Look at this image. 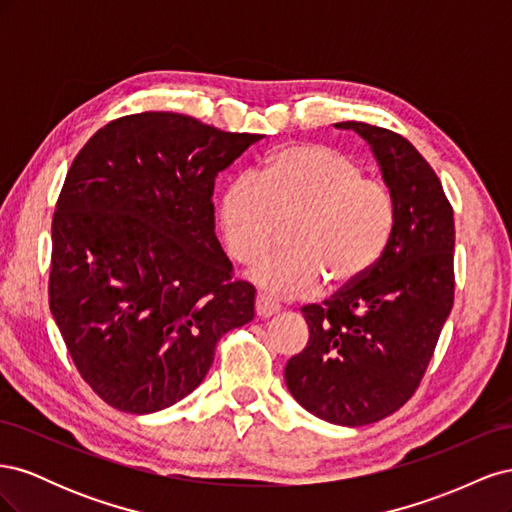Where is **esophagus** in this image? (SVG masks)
<instances>
[{
    "instance_id": "34e87169",
    "label": "esophagus",
    "mask_w": 512,
    "mask_h": 512,
    "mask_svg": "<svg viewBox=\"0 0 512 512\" xmlns=\"http://www.w3.org/2000/svg\"><path fill=\"white\" fill-rule=\"evenodd\" d=\"M277 312H280V305L273 303L271 299H267L265 294H258V297H256V314L260 318H271Z\"/></svg>"
}]
</instances>
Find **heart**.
<instances>
[{
	"label": "heart",
	"instance_id": "heart-1",
	"mask_svg": "<svg viewBox=\"0 0 512 512\" xmlns=\"http://www.w3.org/2000/svg\"><path fill=\"white\" fill-rule=\"evenodd\" d=\"M290 224V250L258 260L250 280L273 297H307L359 284L378 265L395 228L391 190L363 166L327 145L275 151L262 175L232 179L220 203L226 250L256 260Z\"/></svg>",
	"mask_w": 512,
	"mask_h": 512
}]
</instances>
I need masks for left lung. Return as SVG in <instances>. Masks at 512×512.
<instances>
[{"instance_id":"8db88e82","label":"left lung","mask_w":512,"mask_h":512,"mask_svg":"<svg viewBox=\"0 0 512 512\" xmlns=\"http://www.w3.org/2000/svg\"><path fill=\"white\" fill-rule=\"evenodd\" d=\"M335 128L371 147L395 200V228L359 284L301 309L309 339L284 380L307 412L361 427L404 406L431 361L453 309L455 222L438 175L404 136L363 121Z\"/></svg>"}]
</instances>
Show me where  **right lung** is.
<instances>
[{
    "label": "right lung",
    "mask_w": 512,
    "mask_h": 512,
    "mask_svg": "<svg viewBox=\"0 0 512 512\" xmlns=\"http://www.w3.org/2000/svg\"><path fill=\"white\" fill-rule=\"evenodd\" d=\"M260 134L179 113L106 123L74 158L53 215L49 303L108 406L151 414L205 380L215 344L254 318L215 237V177Z\"/></svg>",
    "instance_id": "add662e5"
}]
</instances>
